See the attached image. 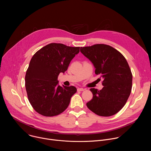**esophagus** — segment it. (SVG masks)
Listing matches in <instances>:
<instances>
[{
  "label": "esophagus",
  "mask_w": 151,
  "mask_h": 151,
  "mask_svg": "<svg viewBox=\"0 0 151 151\" xmlns=\"http://www.w3.org/2000/svg\"><path fill=\"white\" fill-rule=\"evenodd\" d=\"M85 89V88H78V91H84Z\"/></svg>",
  "instance_id": "1"
}]
</instances>
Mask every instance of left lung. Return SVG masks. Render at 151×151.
<instances>
[{
    "mask_svg": "<svg viewBox=\"0 0 151 151\" xmlns=\"http://www.w3.org/2000/svg\"><path fill=\"white\" fill-rule=\"evenodd\" d=\"M80 51L92 63L96 74L103 79L101 90L90 89L93 97L87 106L99 116L116 114L125 104L132 88L133 76L126 59L118 51L104 44L81 47Z\"/></svg>",
    "mask_w": 151,
    "mask_h": 151,
    "instance_id": "left-lung-1",
    "label": "left lung"
}]
</instances>
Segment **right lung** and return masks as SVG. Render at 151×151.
I'll use <instances>...</instances> for the list:
<instances>
[{
    "label": "right lung",
    "mask_w": 151,
    "mask_h": 151,
    "mask_svg": "<svg viewBox=\"0 0 151 151\" xmlns=\"http://www.w3.org/2000/svg\"><path fill=\"white\" fill-rule=\"evenodd\" d=\"M80 47L52 43L37 51L32 58L25 76L28 99L33 109L45 116L65 111L76 92L74 86L59 85L58 76L67 70Z\"/></svg>",
    "instance_id": "obj_1"
}]
</instances>
